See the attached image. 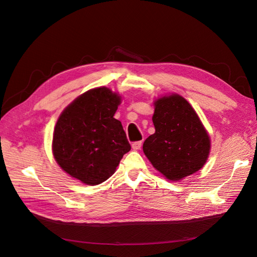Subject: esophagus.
<instances>
[{
	"instance_id": "esophagus-1",
	"label": "esophagus",
	"mask_w": 257,
	"mask_h": 257,
	"mask_svg": "<svg viewBox=\"0 0 257 257\" xmlns=\"http://www.w3.org/2000/svg\"><path fill=\"white\" fill-rule=\"evenodd\" d=\"M142 145H143L142 142H135L132 144V148H133L134 150H139L142 148Z\"/></svg>"
}]
</instances>
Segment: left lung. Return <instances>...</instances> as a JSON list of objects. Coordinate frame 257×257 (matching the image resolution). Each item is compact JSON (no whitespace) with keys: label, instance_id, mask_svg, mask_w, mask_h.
I'll list each match as a JSON object with an SVG mask.
<instances>
[{"label":"left lung","instance_id":"obj_1","mask_svg":"<svg viewBox=\"0 0 257 257\" xmlns=\"http://www.w3.org/2000/svg\"><path fill=\"white\" fill-rule=\"evenodd\" d=\"M152 121L155 133L146 139L143 149L155 169L179 181L204 166L210 139L188 100L178 94L157 99Z\"/></svg>","mask_w":257,"mask_h":257}]
</instances>
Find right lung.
I'll use <instances>...</instances> for the list:
<instances>
[{
  "label": "right lung",
  "mask_w": 257,
  "mask_h": 257,
  "mask_svg": "<svg viewBox=\"0 0 257 257\" xmlns=\"http://www.w3.org/2000/svg\"><path fill=\"white\" fill-rule=\"evenodd\" d=\"M121 97L108 88L83 93L59 116L52 152L60 167L82 183L106 181L131 150L126 134L113 118Z\"/></svg>",
  "instance_id": "obj_1"
}]
</instances>
